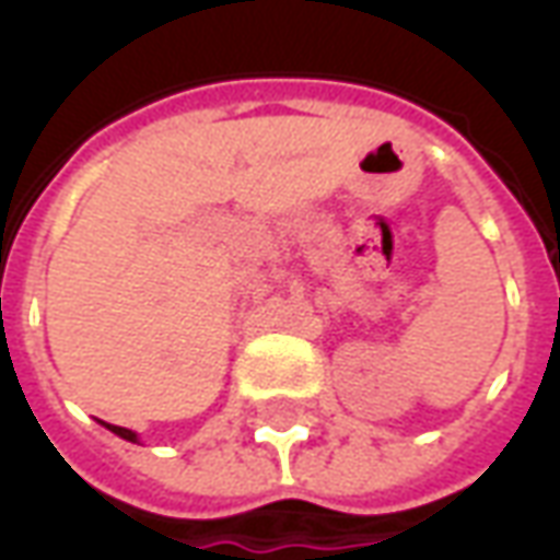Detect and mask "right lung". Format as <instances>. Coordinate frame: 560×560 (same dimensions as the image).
<instances>
[{"mask_svg": "<svg viewBox=\"0 0 560 560\" xmlns=\"http://www.w3.org/2000/svg\"><path fill=\"white\" fill-rule=\"evenodd\" d=\"M107 429L114 434H119V438H126V441H131V444H138V434L131 432V429H122V425H110V422H104Z\"/></svg>", "mask_w": 560, "mask_h": 560, "instance_id": "add662e5", "label": "right lung"}]
</instances>
